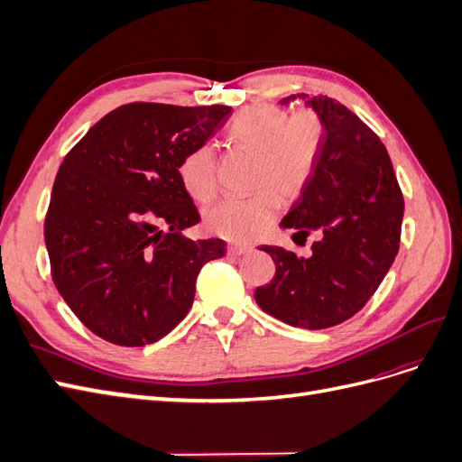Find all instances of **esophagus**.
Returning a JSON list of instances; mask_svg holds the SVG:
<instances>
[{
    "label": "esophagus",
    "instance_id": "34e87169",
    "mask_svg": "<svg viewBox=\"0 0 462 462\" xmlns=\"http://www.w3.org/2000/svg\"><path fill=\"white\" fill-rule=\"evenodd\" d=\"M250 250H253V246H246V245H229L227 246V253L231 256H243V254H248Z\"/></svg>",
    "mask_w": 462,
    "mask_h": 462
}]
</instances>
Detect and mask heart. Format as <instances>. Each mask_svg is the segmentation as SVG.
Instances as JSON below:
<instances>
[{
  "instance_id": "heart-1",
  "label": "heart",
  "mask_w": 462,
  "mask_h": 462,
  "mask_svg": "<svg viewBox=\"0 0 462 462\" xmlns=\"http://www.w3.org/2000/svg\"><path fill=\"white\" fill-rule=\"evenodd\" d=\"M326 138V123L316 109L287 114L277 106H256L236 114L227 143L256 156L254 190L250 199L223 200L206 214V227L221 239L246 243L275 221L282 200H297L309 187ZM179 179L194 200L217 194V158L209 144L192 148L179 163Z\"/></svg>"
}]
</instances>
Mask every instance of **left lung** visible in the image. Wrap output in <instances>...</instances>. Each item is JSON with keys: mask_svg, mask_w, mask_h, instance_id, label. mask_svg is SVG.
I'll return each instance as SVG.
<instances>
[{"mask_svg": "<svg viewBox=\"0 0 462 462\" xmlns=\"http://www.w3.org/2000/svg\"><path fill=\"white\" fill-rule=\"evenodd\" d=\"M309 104L324 117L326 138L310 183L282 227L302 236L318 231L319 241L310 258L262 246L275 275L254 299L289 326L326 329L365 309L383 282L399 253L404 199L383 143L365 121L328 96Z\"/></svg>", "mask_w": 462, "mask_h": 462, "instance_id": "8db88e82", "label": "left lung"}]
</instances>
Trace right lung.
I'll use <instances>...</instances> for the list:
<instances>
[{
	"instance_id": "1",
	"label": "right lung",
	"mask_w": 462,
	"mask_h": 462,
	"mask_svg": "<svg viewBox=\"0 0 462 462\" xmlns=\"http://www.w3.org/2000/svg\"><path fill=\"white\" fill-rule=\"evenodd\" d=\"M229 116L227 106L133 102L69 150L44 241L55 289L97 337L119 346L162 339L189 314L202 265L226 254L219 239L180 236L200 216L177 170Z\"/></svg>"
}]
</instances>
